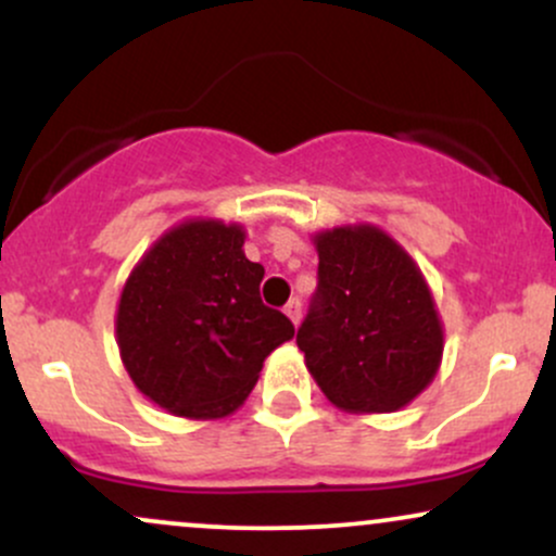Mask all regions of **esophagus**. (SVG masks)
Listing matches in <instances>:
<instances>
[{"label":"esophagus","mask_w":556,"mask_h":556,"mask_svg":"<svg viewBox=\"0 0 556 556\" xmlns=\"http://www.w3.org/2000/svg\"><path fill=\"white\" fill-rule=\"evenodd\" d=\"M285 314L290 316V321L295 324V327H298V324H300V316H303V305H300V300H298V298H290V303L285 305Z\"/></svg>","instance_id":"1"}]
</instances>
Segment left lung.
<instances>
[{"instance_id": "left-lung-1", "label": "left lung", "mask_w": 556, "mask_h": 556, "mask_svg": "<svg viewBox=\"0 0 556 556\" xmlns=\"http://www.w3.org/2000/svg\"><path fill=\"white\" fill-rule=\"evenodd\" d=\"M314 242L318 287L298 329L305 366L340 410H400L442 363L444 331L424 274L374 225L324 229Z\"/></svg>"}]
</instances>
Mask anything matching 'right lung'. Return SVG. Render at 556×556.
I'll return each instance as SVG.
<instances>
[{"label": "right lung", "mask_w": 556, "mask_h": 556, "mask_svg": "<svg viewBox=\"0 0 556 556\" xmlns=\"http://www.w3.org/2000/svg\"><path fill=\"white\" fill-rule=\"evenodd\" d=\"M245 229L188 219L149 248L117 305V344L132 384L182 418H222L256 387L266 355L295 337L261 300L264 266Z\"/></svg>", "instance_id": "add662e5"}]
</instances>
